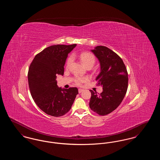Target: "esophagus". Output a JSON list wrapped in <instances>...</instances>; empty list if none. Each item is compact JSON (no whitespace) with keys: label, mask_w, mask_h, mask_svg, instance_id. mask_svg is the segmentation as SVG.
I'll return each instance as SVG.
<instances>
[{"label":"esophagus","mask_w":160,"mask_h":160,"mask_svg":"<svg viewBox=\"0 0 160 160\" xmlns=\"http://www.w3.org/2000/svg\"><path fill=\"white\" fill-rule=\"evenodd\" d=\"M83 91V89H78V93H82Z\"/></svg>","instance_id":"34e87169"}]
</instances>
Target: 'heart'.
Here are the masks:
<instances>
[{
	"label": "heart",
	"mask_w": 160,
	"mask_h": 160,
	"mask_svg": "<svg viewBox=\"0 0 160 160\" xmlns=\"http://www.w3.org/2000/svg\"><path fill=\"white\" fill-rule=\"evenodd\" d=\"M80 58L82 61L83 63L86 67L89 66L93 67L96 61L95 56L91 53H88V52L82 53L80 54ZM72 58L69 57L67 59V63H66L67 67H68L69 66L71 65V63H72ZM89 79L90 78L88 77L77 76L75 79V83L77 85H82L84 83L88 82L89 80Z\"/></svg>",
	"instance_id": "heart-1"
}]
</instances>
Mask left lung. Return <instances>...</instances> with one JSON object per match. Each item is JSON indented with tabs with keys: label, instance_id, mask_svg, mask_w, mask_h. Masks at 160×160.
Returning a JSON list of instances; mask_svg holds the SVG:
<instances>
[{
	"label": "left lung",
	"instance_id": "obj_1",
	"mask_svg": "<svg viewBox=\"0 0 160 160\" xmlns=\"http://www.w3.org/2000/svg\"><path fill=\"white\" fill-rule=\"evenodd\" d=\"M92 52L98 59L101 72L97 77V85L102 86V92L90 90L89 107L100 116L110 113L122 102L127 91L128 72L122 59L105 46H97Z\"/></svg>",
	"mask_w": 160,
	"mask_h": 160
}]
</instances>
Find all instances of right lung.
Here are the masks:
<instances>
[{
	"label": "right lung",
	"instance_id": "add662e5",
	"mask_svg": "<svg viewBox=\"0 0 160 160\" xmlns=\"http://www.w3.org/2000/svg\"><path fill=\"white\" fill-rule=\"evenodd\" d=\"M76 44L54 45L37 54L29 66L28 83L31 95L46 114L59 117L68 113L78 93L77 88L62 89L56 75H63L68 54Z\"/></svg>",
	"mask_w": 160,
	"mask_h": 160
}]
</instances>
